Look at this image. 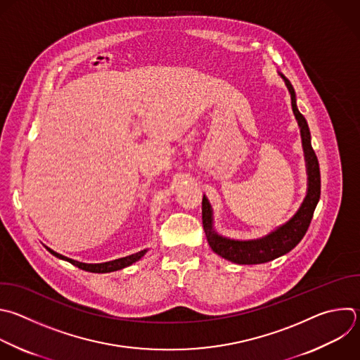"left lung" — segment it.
<instances>
[{"instance_id": "obj_1", "label": "left lung", "mask_w": 360, "mask_h": 360, "mask_svg": "<svg viewBox=\"0 0 360 360\" xmlns=\"http://www.w3.org/2000/svg\"><path fill=\"white\" fill-rule=\"evenodd\" d=\"M278 75L285 82V86L291 94L292 112L300 127L305 167H307V195L295 212V214L278 226L269 234L256 238V240H234V238L224 237L214 230L213 226V209L209 199L203 195L202 199V220L203 229L207 237L210 249L220 257L236 263V264H263L273 262L288 252H291L305 236L308 226L311 223L314 210L319 202L321 196V174L318 158L311 146V133L305 117L300 112L297 107V96L290 80L278 72Z\"/></svg>"}]
</instances>
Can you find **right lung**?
Wrapping results in <instances>:
<instances>
[{
    "label": "right lung",
    "instance_id": "add662e5",
    "mask_svg": "<svg viewBox=\"0 0 360 360\" xmlns=\"http://www.w3.org/2000/svg\"><path fill=\"white\" fill-rule=\"evenodd\" d=\"M55 257L60 259V260H65V262H69L70 264L84 270V271H89V273H112V271H117V270H122V269H126L131 264H134L136 262H139L148 250H141L136 255H131V256H127V257H123V259H117V260H112V262H107V263H100V264H86V263H80V262H76V260H72V259H68L62 255H58L56 252L48 249Z\"/></svg>",
    "mask_w": 360,
    "mask_h": 360
}]
</instances>
